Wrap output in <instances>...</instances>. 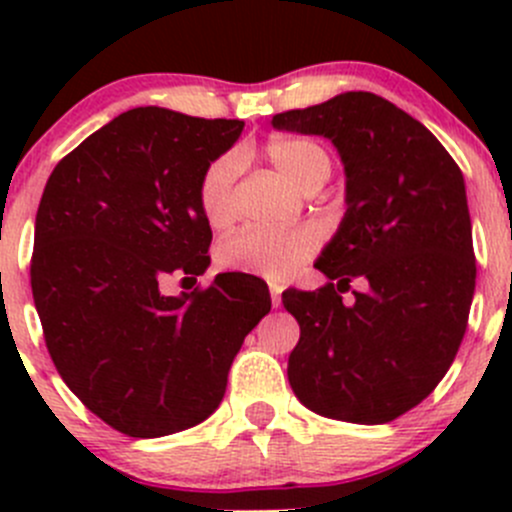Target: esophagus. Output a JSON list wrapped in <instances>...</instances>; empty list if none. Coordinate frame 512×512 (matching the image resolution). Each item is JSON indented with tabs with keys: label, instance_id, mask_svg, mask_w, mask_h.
Masks as SVG:
<instances>
[{
	"label": "esophagus",
	"instance_id": "obj_1",
	"mask_svg": "<svg viewBox=\"0 0 512 512\" xmlns=\"http://www.w3.org/2000/svg\"><path fill=\"white\" fill-rule=\"evenodd\" d=\"M270 297H272V307H280V304H282V285H277V282H270Z\"/></svg>",
	"mask_w": 512,
	"mask_h": 512
}]
</instances>
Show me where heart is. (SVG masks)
Listing matches in <instances>:
<instances>
[{"label":"heart","mask_w":512,"mask_h":512,"mask_svg":"<svg viewBox=\"0 0 512 512\" xmlns=\"http://www.w3.org/2000/svg\"><path fill=\"white\" fill-rule=\"evenodd\" d=\"M262 156L297 188L317 190L332 173L334 160L327 148L307 136H272L262 143ZM240 163L235 153H223L205 165L198 180V205L213 227H223L235 218V180ZM319 250V232L309 225L287 230L242 227L218 245V265L232 272L282 280L297 265Z\"/></svg>","instance_id":"b5f03b06"}]
</instances>
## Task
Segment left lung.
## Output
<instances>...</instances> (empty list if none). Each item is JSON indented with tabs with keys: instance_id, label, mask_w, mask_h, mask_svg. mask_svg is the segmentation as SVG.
I'll use <instances>...</instances> for the list:
<instances>
[{
	"instance_id": "8db88e82",
	"label": "left lung",
	"mask_w": 512,
	"mask_h": 512,
	"mask_svg": "<svg viewBox=\"0 0 512 512\" xmlns=\"http://www.w3.org/2000/svg\"><path fill=\"white\" fill-rule=\"evenodd\" d=\"M272 126L329 138L347 170V215L314 265L329 282L282 292L299 322L289 386L319 416L394 421L436 389L468 327L476 252L461 168L369 91L277 113ZM354 279L367 289L344 305Z\"/></svg>"
}]
</instances>
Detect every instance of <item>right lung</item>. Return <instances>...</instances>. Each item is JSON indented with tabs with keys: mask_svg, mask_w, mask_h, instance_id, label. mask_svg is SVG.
<instances>
[{
	"mask_svg": "<svg viewBox=\"0 0 512 512\" xmlns=\"http://www.w3.org/2000/svg\"><path fill=\"white\" fill-rule=\"evenodd\" d=\"M242 126L131 108L46 180L32 255L46 349L81 404L131 438L213 414L232 359L272 307L267 285L237 272L183 297L160 294L165 277L208 270L213 232L198 180Z\"/></svg>",
	"mask_w": 512,
	"mask_h": 512,
	"instance_id": "1",
	"label": "right lung"
}]
</instances>
